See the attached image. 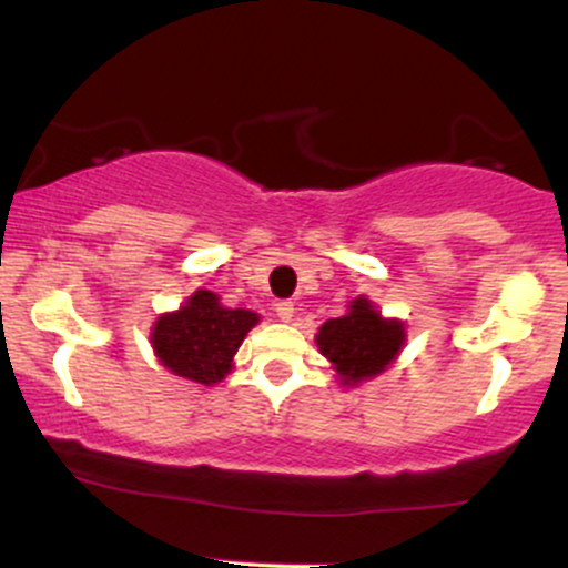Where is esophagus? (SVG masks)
I'll list each match as a JSON object with an SVG mask.
<instances>
[{"mask_svg":"<svg viewBox=\"0 0 568 568\" xmlns=\"http://www.w3.org/2000/svg\"><path fill=\"white\" fill-rule=\"evenodd\" d=\"M274 313H277V317L283 323H291V321H294L296 307H294V302H277V304H274Z\"/></svg>","mask_w":568,"mask_h":568,"instance_id":"1","label":"esophagus"}]
</instances>
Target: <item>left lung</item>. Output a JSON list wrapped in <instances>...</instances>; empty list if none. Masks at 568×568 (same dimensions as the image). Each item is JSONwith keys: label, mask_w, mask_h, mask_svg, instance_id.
<instances>
[{"label": "left lung", "mask_w": 568, "mask_h": 568, "mask_svg": "<svg viewBox=\"0 0 568 568\" xmlns=\"http://www.w3.org/2000/svg\"><path fill=\"white\" fill-rule=\"evenodd\" d=\"M315 345L328 358L336 379L345 388L383 375L407 345V326L398 317H385L366 296L353 298L347 313L323 323Z\"/></svg>", "instance_id": "left-lung-1"}]
</instances>
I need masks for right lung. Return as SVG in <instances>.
Returning a JSON list of instances; mask_svg holds the SVG:
<instances>
[{"label":"right lung","mask_w":568,"mask_h":568,"mask_svg":"<svg viewBox=\"0 0 568 568\" xmlns=\"http://www.w3.org/2000/svg\"><path fill=\"white\" fill-rule=\"evenodd\" d=\"M258 321L253 310L223 307L221 296L199 288L180 310L155 317L151 347L172 375L217 385L234 369V355Z\"/></svg>","instance_id":"right-lung-1"}]
</instances>
